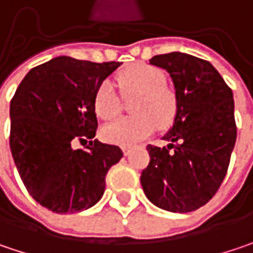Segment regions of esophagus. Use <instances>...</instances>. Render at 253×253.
I'll return each mask as SVG.
<instances>
[{
	"instance_id": "1",
	"label": "esophagus",
	"mask_w": 253,
	"mask_h": 253,
	"mask_svg": "<svg viewBox=\"0 0 253 253\" xmlns=\"http://www.w3.org/2000/svg\"><path fill=\"white\" fill-rule=\"evenodd\" d=\"M130 152H131V147H123V153H125V156L130 155Z\"/></svg>"
}]
</instances>
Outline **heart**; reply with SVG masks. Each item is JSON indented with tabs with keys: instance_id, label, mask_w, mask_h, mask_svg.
Segmentation results:
<instances>
[{
	"instance_id": "1",
	"label": "heart",
	"mask_w": 253,
	"mask_h": 253,
	"mask_svg": "<svg viewBox=\"0 0 253 253\" xmlns=\"http://www.w3.org/2000/svg\"><path fill=\"white\" fill-rule=\"evenodd\" d=\"M168 77L160 68L150 64H134L117 74V85L123 98L136 100L130 110L134 116L113 122L101 128V137L107 143L131 146L150 136L156 127L173 125L179 101L169 88ZM122 109V100L109 80H104L94 94V112L101 120L114 119Z\"/></svg>"
}]
</instances>
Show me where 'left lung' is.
<instances>
[{
    "label": "left lung",
    "mask_w": 253,
    "mask_h": 253,
    "mask_svg": "<svg viewBox=\"0 0 253 253\" xmlns=\"http://www.w3.org/2000/svg\"><path fill=\"white\" fill-rule=\"evenodd\" d=\"M150 64L170 74L179 110L163 137L168 147L147 146L150 163L141 171V186L157 208L192 212L215 196L226 176L236 141L233 94L206 60L169 52Z\"/></svg>",
    "instance_id": "8db88e82"
}]
</instances>
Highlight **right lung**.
<instances>
[{"label":"right lung","instance_id":"right-lung-1","mask_svg":"<svg viewBox=\"0 0 253 253\" xmlns=\"http://www.w3.org/2000/svg\"><path fill=\"white\" fill-rule=\"evenodd\" d=\"M120 63L55 57L31 68L11 100L9 147L28 193L55 213L94 206L123 152L93 140L94 94ZM79 141L84 149H74Z\"/></svg>","mask_w":253,"mask_h":253}]
</instances>
